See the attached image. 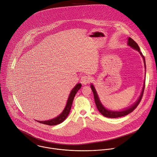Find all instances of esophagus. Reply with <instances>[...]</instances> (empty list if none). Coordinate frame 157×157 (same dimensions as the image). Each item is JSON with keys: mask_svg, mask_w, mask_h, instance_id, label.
I'll use <instances>...</instances> for the list:
<instances>
[{"mask_svg": "<svg viewBox=\"0 0 157 157\" xmlns=\"http://www.w3.org/2000/svg\"><path fill=\"white\" fill-rule=\"evenodd\" d=\"M91 77L89 76H82L81 78V82L84 84V85H86L87 84V83H89V82L91 81Z\"/></svg>", "mask_w": 157, "mask_h": 157, "instance_id": "obj_1", "label": "esophagus"}]
</instances>
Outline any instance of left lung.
<instances>
[{
  "label": "left lung",
  "mask_w": 157,
  "mask_h": 157,
  "mask_svg": "<svg viewBox=\"0 0 157 157\" xmlns=\"http://www.w3.org/2000/svg\"><path fill=\"white\" fill-rule=\"evenodd\" d=\"M127 44H128L129 47H130L131 48L135 49L136 50H137V51H138L139 52V53L140 54V55L142 56V58L144 59V64H145V68L146 69V64H145V57L144 56L142 53L140 52V48H139V45L137 44V43L135 41H134L133 39H132L131 38L129 37V38H128ZM145 81H144V86H143V88H142V90L140 96H139V98H138L137 101L134 104H133L132 105H130V107H127L126 109H124L122 110H119V111H117H117L111 110L106 109L102 104V103H101V101H100V99L99 98V96L98 95V93H97V91L96 90V89H95V87H94V85L93 84H91V89H92L93 94H94V101H95V103H96V107H97L98 110L100 112V113L102 116H104V117H108V118H117V117H121L128 115V114L132 113V112L137 107V105L140 103V101L142 99V96H143V93H144V89H145Z\"/></svg>",
  "instance_id": "left-lung-1"
}]
</instances>
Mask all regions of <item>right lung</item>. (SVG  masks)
<instances>
[{
  "mask_svg": "<svg viewBox=\"0 0 157 157\" xmlns=\"http://www.w3.org/2000/svg\"><path fill=\"white\" fill-rule=\"evenodd\" d=\"M81 83H78L73 87V89H72L70 94V96L68 97V101H67L66 105L64 110H63L62 113L58 116H57L56 117L53 118L52 119L48 120V121H36L38 122L39 123L48 125H58V124H61V122H63L66 119V117H68V116L69 115V113H70L71 106H72V104H73L74 98H75L76 93L79 91V89H81Z\"/></svg>",
  "mask_w": 157,
  "mask_h": 157,
  "instance_id": "obj_1",
  "label": "right lung"
}]
</instances>
